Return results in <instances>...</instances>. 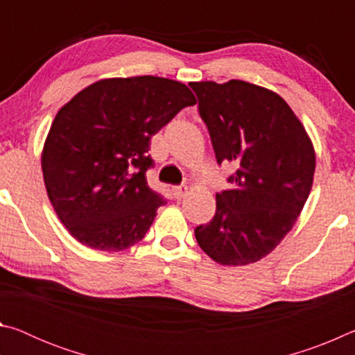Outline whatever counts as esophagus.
<instances>
[{
    "mask_svg": "<svg viewBox=\"0 0 355 355\" xmlns=\"http://www.w3.org/2000/svg\"><path fill=\"white\" fill-rule=\"evenodd\" d=\"M186 194H188V186H186V184L173 186V196H175L177 199H183Z\"/></svg>",
    "mask_w": 355,
    "mask_h": 355,
    "instance_id": "esophagus-1",
    "label": "esophagus"
}]
</instances>
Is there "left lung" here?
Instances as JSON below:
<instances>
[{
  "label": "left lung",
  "mask_w": 355,
  "mask_h": 355,
  "mask_svg": "<svg viewBox=\"0 0 355 355\" xmlns=\"http://www.w3.org/2000/svg\"><path fill=\"white\" fill-rule=\"evenodd\" d=\"M216 161L232 163V189L216 194L214 218L196 227L202 250L225 266L255 263L277 248L309 199L315 150L286 101L241 80L189 83Z\"/></svg>",
  "instance_id": "obj_1"
}]
</instances>
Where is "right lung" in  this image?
<instances>
[{"instance_id":"right-lung-1","label":"right lung","mask_w":355,"mask_h":355,"mask_svg":"<svg viewBox=\"0 0 355 355\" xmlns=\"http://www.w3.org/2000/svg\"><path fill=\"white\" fill-rule=\"evenodd\" d=\"M192 105L183 83L133 76L94 83L59 110L42 172L51 205L76 241L119 252L146 236L167 203L147 184L150 139Z\"/></svg>"}]
</instances>
